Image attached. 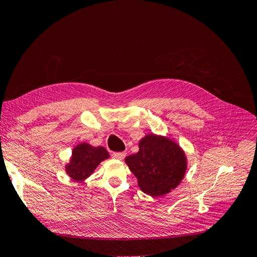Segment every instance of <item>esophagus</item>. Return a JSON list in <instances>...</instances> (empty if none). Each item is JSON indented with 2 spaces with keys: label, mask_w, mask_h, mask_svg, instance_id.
<instances>
[{
  "label": "esophagus",
  "mask_w": 257,
  "mask_h": 257,
  "mask_svg": "<svg viewBox=\"0 0 257 257\" xmlns=\"http://www.w3.org/2000/svg\"><path fill=\"white\" fill-rule=\"evenodd\" d=\"M112 157L115 159H118V160H121L126 157V153L125 152H120V153H113L112 154Z\"/></svg>",
  "instance_id": "esophagus-1"
}]
</instances>
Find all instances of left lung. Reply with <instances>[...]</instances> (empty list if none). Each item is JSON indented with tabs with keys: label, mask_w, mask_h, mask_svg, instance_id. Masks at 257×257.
I'll return each mask as SVG.
<instances>
[{
	"label": "left lung",
	"mask_w": 257,
	"mask_h": 257,
	"mask_svg": "<svg viewBox=\"0 0 257 257\" xmlns=\"http://www.w3.org/2000/svg\"><path fill=\"white\" fill-rule=\"evenodd\" d=\"M139 148L137 154L126 157L125 161L144 193L162 196L180 184L187 159L177 143L164 137L147 135L140 141Z\"/></svg>",
	"instance_id": "8db88e82"
}]
</instances>
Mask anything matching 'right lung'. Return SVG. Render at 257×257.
Wrapping results in <instances>:
<instances>
[{"label":"right lung","mask_w":257,"mask_h":257,"mask_svg":"<svg viewBox=\"0 0 257 257\" xmlns=\"http://www.w3.org/2000/svg\"><path fill=\"white\" fill-rule=\"evenodd\" d=\"M109 153L102 146L94 147L81 143L73 148L70 162L66 165V173L76 181H83L101 161L109 158Z\"/></svg>","instance_id":"obj_1"}]
</instances>
